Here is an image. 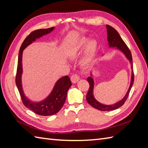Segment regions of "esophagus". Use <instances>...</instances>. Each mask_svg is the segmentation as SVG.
I'll return each instance as SVG.
<instances>
[{"instance_id":"obj_1","label":"esophagus","mask_w":148,"mask_h":148,"mask_svg":"<svg viewBox=\"0 0 148 148\" xmlns=\"http://www.w3.org/2000/svg\"><path fill=\"white\" fill-rule=\"evenodd\" d=\"M71 79L72 83H76L79 80V76L77 74H73L71 76Z\"/></svg>"}]
</instances>
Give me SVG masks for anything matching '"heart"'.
<instances>
[{
  "mask_svg": "<svg viewBox=\"0 0 148 148\" xmlns=\"http://www.w3.org/2000/svg\"><path fill=\"white\" fill-rule=\"evenodd\" d=\"M98 49V42L95 39L90 40L89 37H82L77 39L68 51L70 57L76 58L83 56L80 60V64L83 67L87 68L93 64L96 57Z\"/></svg>",
  "mask_w": 148,
  "mask_h": 148,
  "instance_id": "obj_1",
  "label": "heart"
}]
</instances>
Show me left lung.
Wrapping results in <instances>:
<instances>
[{
  "mask_svg": "<svg viewBox=\"0 0 148 148\" xmlns=\"http://www.w3.org/2000/svg\"><path fill=\"white\" fill-rule=\"evenodd\" d=\"M107 29V34H108V45L109 48H114V49L118 50V51H120L124 55L128 61L131 66V77H130V86L127 92L125 94V95L123 97V98L121 99L119 101L116 102V103H113V104H104L101 102H99L98 100H96V99L94 97L93 90H94V85H95V83H94V79L93 78V74L91 72L90 76L87 77V81L90 84V88L88 92L86 95V100L88 102L90 105L92 106L93 108H95L100 111H112V110H115L119 108H120L121 106L123 105L125 102L128 98V96L129 95V93L131 90L132 87L133 86L134 81V72H133V65H132V55L129 49L128 48L126 44L123 40L121 36H119V33L116 31L114 28L111 26L107 25H106ZM104 54H103L102 56H103Z\"/></svg>",
  "mask_w": 148,
  "mask_h": 148,
  "instance_id": "8db88e82",
  "label": "left lung"
}]
</instances>
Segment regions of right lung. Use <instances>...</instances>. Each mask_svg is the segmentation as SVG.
Masks as SVG:
<instances>
[{
    "label": "right lung",
    "mask_w": 148,
    "mask_h": 148,
    "mask_svg": "<svg viewBox=\"0 0 148 148\" xmlns=\"http://www.w3.org/2000/svg\"><path fill=\"white\" fill-rule=\"evenodd\" d=\"M54 29L55 27H51L49 29H39L34 31L24 40L19 51L16 84L25 106L36 113L37 114L40 116H51L57 113L61 109L65 102L67 91L71 86L72 83L68 76L60 78L56 81L51 92L45 99L40 100L39 102L32 101L25 95L22 86L21 77L23 74L22 56H23V50L28 46L42 36L48 35V34L52 32Z\"/></svg>",
    "instance_id": "obj_1"
}]
</instances>
